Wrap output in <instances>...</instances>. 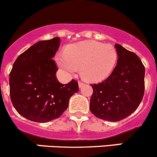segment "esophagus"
Returning <instances> with one entry per match:
<instances>
[{
  "instance_id": "obj_1",
  "label": "esophagus",
  "mask_w": 157,
  "mask_h": 157,
  "mask_svg": "<svg viewBox=\"0 0 157 157\" xmlns=\"http://www.w3.org/2000/svg\"><path fill=\"white\" fill-rule=\"evenodd\" d=\"M84 85H85V83H84V82H78V86H79V88H82V87L84 86Z\"/></svg>"
}]
</instances>
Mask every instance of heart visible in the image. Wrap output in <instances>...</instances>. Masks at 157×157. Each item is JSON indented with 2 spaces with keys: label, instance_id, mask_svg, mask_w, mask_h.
Here are the masks:
<instances>
[{
  "label": "heart",
  "instance_id": "b5f03b06",
  "mask_svg": "<svg viewBox=\"0 0 157 157\" xmlns=\"http://www.w3.org/2000/svg\"><path fill=\"white\" fill-rule=\"evenodd\" d=\"M117 59L118 53L113 45L85 41L69 45L66 54H59L56 61L64 72L75 73L77 68H81L84 78L99 82L112 73Z\"/></svg>",
  "mask_w": 157,
  "mask_h": 157
}]
</instances>
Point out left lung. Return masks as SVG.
<instances>
[{
  "instance_id": "left-lung-1",
  "label": "left lung",
  "mask_w": 157,
  "mask_h": 157,
  "mask_svg": "<svg viewBox=\"0 0 157 157\" xmlns=\"http://www.w3.org/2000/svg\"><path fill=\"white\" fill-rule=\"evenodd\" d=\"M117 65L107 78L91 85L90 110L96 117L118 122L135 112L144 94L145 68L140 58L116 44Z\"/></svg>"
}]
</instances>
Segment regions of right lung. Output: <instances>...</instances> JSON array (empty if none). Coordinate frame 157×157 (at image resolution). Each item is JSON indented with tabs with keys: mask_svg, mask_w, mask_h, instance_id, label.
<instances>
[{
	"mask_svg": "<svg viewBox=\"0 0 157 157\" xmlns=\"http://www.w3.org/2000/svg\"><path fill=\"white\" fill-rule=\"evenodd\" d=\"M59 38L35 43L17 58L10 72V95L16 110L27 119L48 122L57 119L78 91V82H59L58 69L52 59L59 46Z\"/></svg>",
	"mask_w": 157,
	"mask_h": 157,
	"instance_id": "obj_1",
	"label": "right lung"
}]
</instances>
